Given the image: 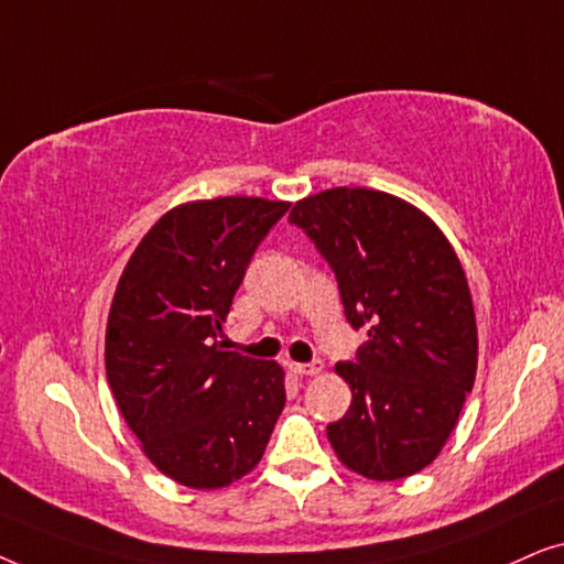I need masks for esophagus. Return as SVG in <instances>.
I'll return each instance as SVG.
<instances>
[{"label": "esophagus", "mask_w": 564, "mask_h": 564, "mask_svg": "<svg viewBox=\"0 0 564 564\" xmlns=\"http://www.w3.org/2000/svg\"><path fill=\"white\" fill-rule=\"evenodd\" d=\"M288 367H290V372L295 375V377H313V375L323 372L321 361H313V365H300V361H290Z\"/></svg>", "instance_id": "34e87169"}]
</instances>
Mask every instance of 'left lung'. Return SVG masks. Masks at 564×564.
I'll return each instance as SVG.
<instances>
[{
	"label": "left lung",
	"mask_w": 564,
	"mask_h": 564,
	"mask_svg": "<svg viewBox=\"0 0 564 564\" xmlns=\"http://www.w3.org/2000/svg\"><path fill=\"white\" fill-rule=\"evenodd\" d=\"M290 220L336 272L346 318L367 328L328 442L351 473L390 482L421 473L457 426L477 372L465 269L442 228L390 192L334 187L297 199Z\"/></svg>",
	"instance_id": "1"
}]
</instances>
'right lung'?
Segmentation results:
<instances>
[{"instance_id": "add662e5", "label": "right lung", "mask_w": 564, "mask_h": 564, "mask_svg": "<svg viewBox=\"0 0 564 564\" xmlns=\"http://www.w3.org/2000/svg\"><path fill=\"white\" fill-rule=\"evenodd\" d=\"M264 197L192 199L153 223L122 269L105 330V369L153 467L218 490L259 465L284 408L276 361L223 351L246 267L288 213Z\"/></svg>"}]
</instances>
